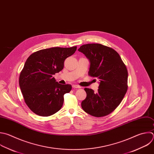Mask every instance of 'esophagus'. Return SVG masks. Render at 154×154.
<instances>
[{
  "mask_svg": "<svg viewBox=\"0 0 154 154\" xmlns=\"http://www.w3.org/2000/svg\"><path fill=\"white\" fill-rule=\"evenodd\" d=\"M72 88H80L81 87L79 85H72Z\"/></svg>",
  "mask_w": 154,
  "mask_h": 154,
  "instance_id": "esophagus-1",
  "label": "esophagus"
}]
</instances>
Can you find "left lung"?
Masks as SVG:
<instances>
[{
  "label": "left lung",
  "instance_id": "1",
  "mask_svg": "<svg viewBox=\"0 0 154 154\" xmlns=\"http://www.w3.org/2000/svg\"><path fill=\"white\" fill-rule=\"evenodd\" d=\"M78 51L90 62L89 75L99 80L97 92L85 88L86 98L82 108L96 117L106 116L120 105L128 89V70L117 51L98 43L86 44Z\"/></svg>",
  "mask_w": 154,
  "mask_h": 154
}]
</instances>
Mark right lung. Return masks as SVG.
<instances>
[{
	"label": "right lung",
	"instance_id": "right-lung-1",
	"mask_svg": "<svg viewBox=\"0 0 154 154\" xmlns=\"http://www.w3.org/2000/svg\"><path fill=\"white\" fill-rule=\"evenodd\" d=\"M76 49L77 46L44 49L27 59L20 74L19 86L26 104L35 114L50 116L62 107L64 94L72 86L59 84L53 76L63 69L64 61Z\"/></svg>",
	"mask_w": 154,
	"mask_h": 154
}]
</instances>
